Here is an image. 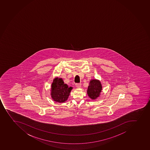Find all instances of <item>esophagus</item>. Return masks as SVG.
Listing matches in <instances>:
<instances>
[{"instance_id":"1","label":"esophagus","mask_w":150,"mask_h":150,"mask_svg":"<svg viewBox=\"0 0 150 150\" xmlns=\"http://www.w3.org/2000/svg\"><path fill=\"white\" fill-rule=\"evenodd\" d=\"M75 85L77 88H81V83H77L75 84Z\"/></svg>"}]
</instances>
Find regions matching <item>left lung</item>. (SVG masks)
Masks as SVG:
<instances>
[{
    "mask_svg": "<svg viewBox=\"0 0 150 150\" xmlns=\"http://www.w3.org/2000/svg\"><path fill=\"white\" fill-rule=\"evenodd\" d=\"M102 86L100 81L97 80H93L90 81L87 90L88 96L92 99H96L99 96L101 92Z\"/></svg>",
    "mask_w": 150,
    "mask_h": 150,
    "instance_id": "8db88e82",
    "label": "left lung"
}]
</instances>
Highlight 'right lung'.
I'll list each match as a JSON object with an SVG mask.
<instances>
[{"label":"right lung","mask_w":150,"mask_h":150,"mask_svg":"<svg viewBox=\"0 0 150 150\" xmlns=\"http://www.w3.org/2000/svg\"><path fill=\"white\" fill-rule=\"evenodd\" d=\"M71 87H69L67 84L64 83L61 78H55L52 84L51 96L54 101L59 103L67 100L69 96Z\"/></svg>","instance_id":"right-lung-1"}]
</instances>
